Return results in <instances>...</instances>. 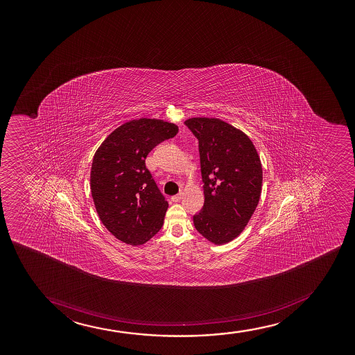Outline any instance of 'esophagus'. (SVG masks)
I'll use <instances>...</instances> for the list:
<instances>
[{"label": "esophagus", "mask_w": 355, "mask_h": 355, "mask_svg": "<svg viewBox=\"0 0 355 355\" xmlns=\"http://www.w3.org/2000/svg\"><path fill=\"white\" fill-rule=\"evenodd\" d=\"M181 199H182V194H181V193L178 194V196H171V200H173L174 202H179Z\"/></svg>", "instance_id": "1"}]
</instances>
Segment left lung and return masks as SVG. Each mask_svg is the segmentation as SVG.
<instances>
[{
  "mask_svg": "<svg viewBox=\"0 0 355 355\" xmlns=\"http://www.w3.org/2000/svg\"><path fill=\"white\" fill-rule=\"evenodd\" d=\"M199 141L204 207L193 216L196 231L213 244L239 236L261 193V159L248 135L219 119L184 122Z\"/></svg>",
  "mask_w": 355,
  "mask_h": 355,
  "instance_id": "obj_1",
  "label": "left lung"
}]
</instances>
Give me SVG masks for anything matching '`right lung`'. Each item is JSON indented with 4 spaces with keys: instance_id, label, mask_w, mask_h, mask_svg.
Masks as SVG:
<instances>
[{
    "instance_id": "add662e5",
    "label": "right lung",
    "mask_w": 355,
    "mask_h": 355,
    "mask_svg": "<svg viewBox=\"0 0 355 355\" xmlns=\"http://www.w3.org/2000/svg\"><path fill=\"white\" fill-rule=\"evenodd\" d=\"M178 131V125L163 119H132L114 129L94 154L90 174L94 207L107 231L125 244L143 245L162 227L168 202L146 168V159Z\"/></svg>"
}]
</instances>
